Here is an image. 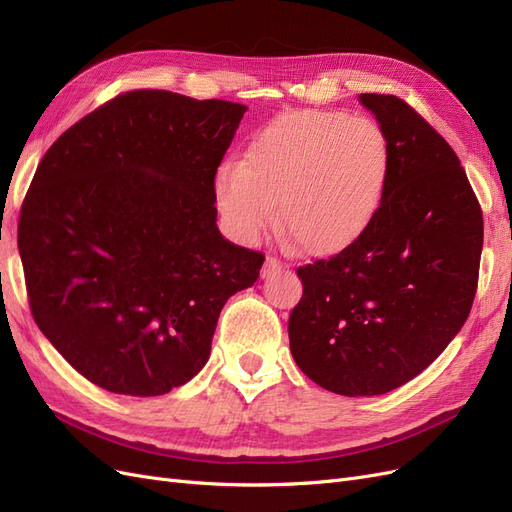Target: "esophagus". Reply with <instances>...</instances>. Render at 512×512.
Instances as JSON below:
<instances>
[{"instance_id":"obj_1","label":"esophagus","mask_w":512,"mask_h":512,"mask_svg":"<svg viewBox=\"0 0 512 512\" xmlns=\"http://www.w3.org/2000/svg\"><path fill=\"white\" fill-rule=\"evenodd\" d=\"M286 269H288L286 262H282L280 258H275V256H269L265 260V267H262V275L269 277V275H275V273H282Z\"/></svg>"}]
</instances>
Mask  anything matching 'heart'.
<instances>
[{"instance_id": "b5f03b06", "label": "heart", "mask_w": 512, "mask_h": 512, "mask_svg": "<svg viewBox=\"0 0 512 512\" xmlns=\"http://www.w3.org/2000/svg\"><path fill=\"white\" fill-rule=\"evenodd\" d=\"M391 145L380 123L342 111H288L265 123L243 164L215 173V203L230 235L254 243L275 222L312 256L359 241L382 207Z\"/></svg>"}]
</instances>
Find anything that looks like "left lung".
Masks as SVG:
<instances>
[{"label":"left lung","instance_id":"1","mask_svg":"<svg viewBox=\"0 0 512 512\" xmlns=\"http://www.w3.org/2000/svg\"><path fill=\"white\" fill-rule=\"evenodd\" d=\"M391 145L382 207L348 250L297 269L290 352L337 395L389 393L429 367L468 320L483 211L457 153L397 96L361 94Z\"/></svg>","mask_w":512,"mask_h":512}]
</instances>
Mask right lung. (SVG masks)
Instances as JSON below:
<instances>
[{
    "label": "right lung",
    "instance_id": "1",
    "mask_svg": "<svg viewBox=\"0 0 512 512\" xmlns=\"http://www.w3.org/2000/svg\"><path fill=\"white\" fill-rule=\"evenodd\" d=\"M247 108L136 89L61 134L19 220L29 307L102 389L156 397L209 361L224 303L265 256L215 224V173Z\"/></svg>",
    "mask_w": 512,
    "mask_h": 512
}]
</instances>
